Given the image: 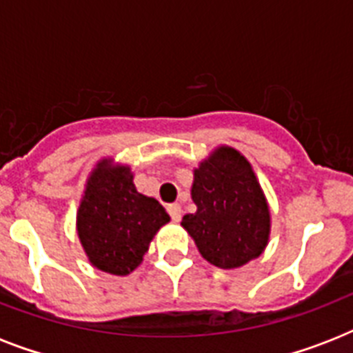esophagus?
Masks as SVG:
<instances>
[{
    "mask_svg": "<svg viewBox=\"0 0 353 353\" xmlns=\"http://www.w3.org/2000/svg\"><path fill=\"white\" fill-rule=\"evenodd\" d=\"M168 214H170L172 221H179L181 220V205L179 203H172L168 205Z\"/></svg>",
    "mask_w": 353,
    "mask_h": 353,
    "instance_id": "1",
    "label": "esophagus"
}]
</instances>
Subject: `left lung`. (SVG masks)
<instances>
[{
  "label": "left lung",
  "instance_id": "8db88e82",
  "mask_svg": "<svg viewBox=\"0 0 353 353\" xmlns=\"http://www.w3.org/2000/svg\"><path fill=\"white\" fill-rule=\"evenodd\" d=\"M190 196L198 210L183 216L201 256L221 269L258 258L271 234V210L245 155L221 144L194 168Z\"/></svg>",
  "mask_w": 353,
  "mask_h": 353
}]
</instances>
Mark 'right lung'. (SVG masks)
Returning <instances> with one entry per match:
<instances>
[{
	"label": "right lung",
	"instance_id": "add662e5",
	"mask_svg": "<svg viewBox=\"0 0 353 353\" xmlns=\"http://www.w3.org/2000/svg\"><path fill=\"white\" fill-rule=\"evenodd\" d=\"M168 221L170 216L157 199L137 192L130 166L112 157L97 163L77 210V232L93 268L117 276L130 274Z\"/></svg>",
	"mask_w": 353,
	"mask_h": 353
}]
</instances>
